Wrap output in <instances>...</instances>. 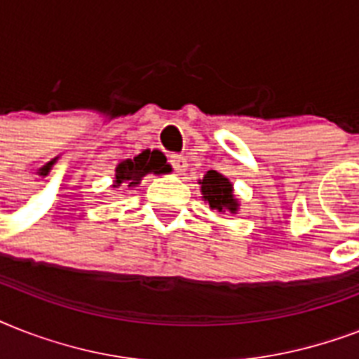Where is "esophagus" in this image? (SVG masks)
<instances>
[{
	"label": "esophagus",
	"mask_w": 359,
	"mask_h": 359,
	"mask_svg": "<svg viewBox=\"0 0 359 359\" xmlns=\"http://www.w3.org/2000/svg\"><path fill=\"white\" fill-rule=\"evenodd\" d=\"M169 162H171V165H173L177 173H182V171L188 168V163H186V158L182 156V154H171V156H169Z\"/></svg>",
	"instance_id": "1"
}]
</instances>
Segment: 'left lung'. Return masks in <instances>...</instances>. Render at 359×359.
<instances>
[{"label":"left lung","instance_id":"1","mask_svg":"<svg viewBox=\"0 0 359 359\" xmlns=\"http://www.w3.org/2000/svg\"><path fill=\"white\" fill-rule=\"evenodd\" d=\"M197 184L201 186L203 201L208 203L212 210L222 214H238L240 201L235 196L233 182L227 177L210 169L203 175V179H199Z\"/></svg>","mask_w":359,"mask_h":359}]
</instances>
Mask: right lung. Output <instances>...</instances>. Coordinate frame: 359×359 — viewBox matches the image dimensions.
Here are the masks:
<instances>
[{
    "mask_svg": "<svg viewBox=\"0 0 359 359\" xmlns=\"http://www.w3.org/2000/svg\"><path fill=\"white\" fill-rule=\"evenodd\" d=\"M168 173H171V165L168 163V158L163 156V152L145 149L137 156L126 158L117 163L111 188H128V190L132 188L134 190L147 175Z\"/></svg>",
    "mask_w": 359,
    "mask_h": 359,
    "instance_id": "right-lung-1",
    "label": "right lung"
}]
</instances>
